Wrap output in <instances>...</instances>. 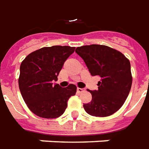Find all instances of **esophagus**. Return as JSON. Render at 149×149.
Masks as SVG:
<instances>
[{
  "label": "esophagus",
  "instance_id": "34e87169",
  "mask_svg": "<svg viewBox=\"0 0 149 149\" xmlns=\"http://www.w3.org/2000/svg\"><path fill=\"white\" fill-rule=\"evenodd\" d=\"M77 91L79 93H82V92H84L85 91V88H77Z\"/></svg>",
  "mask_w": 149,
  "mask_h": 149
}]
</instances>
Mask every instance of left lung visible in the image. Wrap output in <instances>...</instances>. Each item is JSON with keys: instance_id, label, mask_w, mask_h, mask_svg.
I'll list each match as a JSON object with an SVG mask.
<instances>
[{"instance_id": "left-lung-1", "label": "left lung", "mask_w": 149, "mask_h": 149, "mask_svg": "<svg viewBox=\"0 0 149 149\" xmlns=\"http://www.w3.org/2000/svg\"><path fill=\"white\" fill-rule=\"evenodd\" d=\"M75 52L92 76L100 78L98 89L90 91L91 102L84 104L85 111L96 117L112 115L123 106L131 91L130 61L119 51L105 45H84Z\"/></svg>"}]
</instances>
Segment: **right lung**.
Wrapping results in <instances>:
<instances>
[{"label":"right lung","mask_w":149,"mask_h":149,"mask_svg":"<svg viewBox=\"0 0 149 149\" xmlns=\"http://www.w3.org/2000/svg\"><path fill=\"white\" fill-rule=\"evenodd\" d=\"M74 47L55 45L30 53L20 65L18 86L30 110L45 118H55L64 113L67 101L76 93V86L61 88L53 81L74 52Z\"/></svg>","instance_id":"add662e5"}]
</instances>
